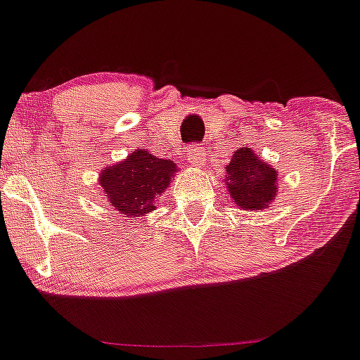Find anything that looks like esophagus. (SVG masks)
Segmentation results:
<instances>
[{
  "label": "esophagus",
  "mask_w": 360,
  "mask_h": 360,
  "mask_svg": "<svg viewBox=\"0 0 360 360\" xmlns=\"http://www.w3.org/2000/svg\"><path fill=\"white\" fill-rule=\"evenodd\" d=\"M186 157L188 162L195 163V165H203V163H205V153H203V148L198 146V144H193V146L188 150Z\"/></svg>",
  "instance_id": "obj_1"
}]
</instances>
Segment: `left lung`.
I'll use <instances>...</instances> for the list:
<instances>
[{
  "label": "left lung",
  "instance_id": "1",
  "mask_svg": "<svg viewBox=\"0 0 360 360\" xmlns=\"http://www.w3.org/2000/svg\"><path fill=\"white\" fill-rule=\"evenodd\" d=\"M228 190L238 207L263 210L277 191V172L248 148L235 151L226 167Z\"/></svg>",
  "mask_w": 360,
  "mask_h": 360
}]
</instances>
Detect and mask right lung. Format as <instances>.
<instances>
[{
	"instance_id": "add662e5",
	"label": "right lung",
	"mask_w": 360,
	"mask_h": 360,
	"mask_svg": "<svg viewBox=\"0 0 360 360\" xmlns=\"http://www.w3.org/2000/svg\"><path fill=\"white\" fill-rule=\"evenodd\" d=\"M174 172V162L137 150L122 163L101 172V186L116 210L127 217L143 216L155 210V203L169 188Z\"/></svg>"
}]
</instances>
